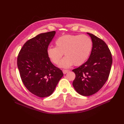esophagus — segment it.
I'll list each match as a JSON object with an SVG mask.
<instances>
[{
  "label": "esophagus",
  "instance_id": "esophagus-1",
  "mask_svg": "<svg viewBox=\"0 0 124 124\" xmlns=\"http://www.w3.org/2000/svg\"><path fill=\"white\" fill-rule=\"evenodd\" d=\"M69 71L68 70H63V73L64 74H66V73Z\"/></svg>",
  "mask_w": 124,
  "mask_h": 124
}]
</instances>
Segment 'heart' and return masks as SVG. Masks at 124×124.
I'll list each match as a JSON object with an SVG mask.
<instances>
[{
    "instance_id": "obj_1",
    "label": "heart",
    "mask_w": 124,
    "mask_h": 124,
    "mask_svg": "<svg viewBox=\"0 0 124 124\" xmlns=\"http://www.w3.org/2000/svg\"><path fill=\"white\" fill-rule=\"evenodd\" d=\"M55 47L49 46L47 54L53 63L57 64L64 53L65 57L59 63L61 68H68L74 64L79 65L87 60L90 55L92 41L85 35H65L60 37L55 42Z\"/></svg>"
}]
</instances>
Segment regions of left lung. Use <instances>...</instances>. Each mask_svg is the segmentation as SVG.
<instances>
[{
    "mask_svg": "<svg viewBox=\"0 0 124 124\" xmlns=\"http://www.w3.org/2000/svg\"><path fill=\"white\" fill-rule=\"evenodd\" d=\"M92 49L88 60L72 70L76 75L72 85L76 91L83 96L96 93L104 85L111 70L112 55L106 43L90 33Z\"/></svg>",
    "mask_w": 124,
    "mask_h": 124,
    "instance_id": "left-lung-1",
    "label": "left lung"
}]
</instances>
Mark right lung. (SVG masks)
Returning a JSON list of instances; mask_svg holds the SVG:
<instances>
[{"label":"right lung","mask_w":124,"mask_h":124,"mask_svg":"<svg viewBox=\"0 0 124 124\" xmlns=\"http://www.w3.org/2000/svg\"><path fill=\"white\" fill-rule=\"evenodd\" d=\"M55 31L39 34L28 40L18 54L17 64L22 82L31 93L44 97L53 93L63 76L47 54Z\"/></svg>","instance_id":"1"}]
</instances>
